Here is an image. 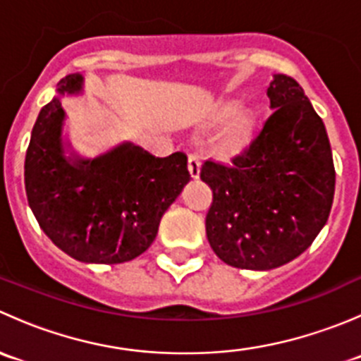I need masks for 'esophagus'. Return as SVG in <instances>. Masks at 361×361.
I'll return each mask as SVG.
<instances>
[{
	"instance_id": "esophagus-1",
	"label": "esophagus",
	"mask_w": 361,
	"mask_h": 361,
	"mask_svg": "<svg viewBox=\"0 0 361 361\" xmlns=\"http://www.w3.org/2000/svg\"><path fill=\"white\" fill-rule=\"evenodd\" d=\"M188 171H190V176L199 178V173H201V159L197 155H188Z\"/></svg>"
}]
</instances>
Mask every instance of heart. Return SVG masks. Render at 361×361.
<instances>
[{
    "label": "heart",
    "mask_w": 361,
    "mask_h": 361,
    "mask_svg": "<svg viewBox=\"0 0 361 361\" xmlns=\"http://www.w3.org/2000/svg\"><path fill=\"white\" fill-rule=\"evenodd\" d=\"M227 123L218 137L216 150L221 155H234L248 148L258 127L257 111L241 108L239 101H224L207 115V126L220 127Z\"/></svg>",
    "instance_id": "heart-1"
}]
</instances>
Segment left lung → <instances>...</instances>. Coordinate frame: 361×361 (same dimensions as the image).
Listing matches in <instances>:
<instances>
[{
    "label": "left lung",
    "mask_w": 361,
    "mask_h": 361,
    "mask_svg": "<svg viewBox=\"0 0 361 361\" xmlns=\"http://www.w3.org/2000/svg\"><path fill=\"white\" fill-rule=\"evenodd\" d=\"M272 115L231 164L206 160L213 190L206 214L211 248L225 264L269 271L304 253L329 220L336 169L323 120L302 87L274 75Z\"/></svg>",
    "instance_id": "1"
}]
</instances>
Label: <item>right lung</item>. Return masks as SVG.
Masks as SVG:
<instances>
[{"label": "right lung", "instance_id": "right-lung-1", "mask_svg": "<svg viewBox=\"0 0 361 361\" xmlns=\"http://www.w3.org/2000/svg\"><path fill=\"white\" fill-rule=\"evenodd\" d=\"M82 89L80 73L64 76L39 111L25 152V194L57 248L85 264H122L150 248L160 218L190 181L187 155L160 159L122 143L96 159L66 157L61 97Z\"/></svg>", "mask_w": 361, "mask_h": 361}]
</instances>
